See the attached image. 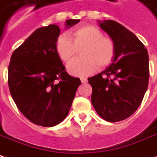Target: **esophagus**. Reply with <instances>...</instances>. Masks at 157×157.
I'll return each instance as SVG.
<instances>
[{
    "mask_svg": "<svg viewBox=\"0 0 157 157\" xmlns=\"http://www.w3.org/2000/svg\"><path fill=\"white\" fill-rule=\"evenodd\" d=\"M81 82H82V83H86V82H87V79L82 77V78H81Z\"/></svg>",
    "mask_w": 157,
    "mask_h": 157,
    "instance_id": "34e87169",
    "label": "esophagus"
}]
</instances>
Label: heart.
I'll use <instances>...</instances> for the list:
<instances>
[{
  "instance_id": "heart-1",
  "label": "heart",
  "mask_w": 157,
  "mask_h": 157,
  "mask_svg": "<svg viewBox=\"0 0 157 157\" xmlns=\"http://www.w3.org/2000/svg\"><path fill=\"white\" fill-rule=\"evenodd\" d=\"M70 39L61 35L56 43V52L62 61L67 62L82 50L83 59H75L67 66V71L74 76H86L96 71L106 67L116 55L114 40L104 34L95 25H83L69 33Z\"/></svg>"
}]
</instances>
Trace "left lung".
<instances>
[{
  "mask_svg": "<svg viewBox=\"0 0 157 157\" xmlns=\"http://www.w3.org/2000/svg\"><path fill=\"white\" fill-rule=\"evenodd\" d=\"M116 44L111 66L88 78L91 103L102 119L117 122L131 117L143 100L149 82L147 50L134 33L111 20L97 21Z\"/></svg>",
  "mask_w": 157,
  "mask_h": 157,
  "instance_id": "1",
  "label": "left lung"
}]
</instances>
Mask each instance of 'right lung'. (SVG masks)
Masks as SVG:
<instances>
[{
    "label": "right lung",
    "instance_id": "1",
    "mask_svg": "<svg viewBox=\"0 0 157 157\" xmlns=\"http://www.w3.org/2000/svg\"><path fill=\"white\" fill-rule=\"evenodd\" d=\"M80 20L66 21L70 28ZM60 27L36 29L15 50L8 67V86L20 111L31 122L54 126L67 117L82 82L65 71L56 52Z\"/></svg>",
    "mask_w": 157,
    "mask_h": 157
}]
</instances>
